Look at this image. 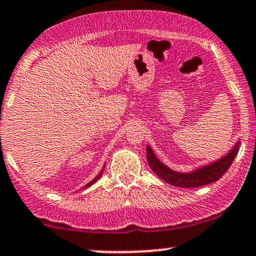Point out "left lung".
<instances>
[{
  "label": "left lung",
  "instance_id": "left-lung-1",
  "mask_svg": "<svg viewBox=\"0 0 256 256\" xmlns=\"http://www.w3.org/2000/svg\"><path fill=\"white\" fill-rule=\"evenodd\" d=\"M240 142L238 140L234 146V148L228 152V155L219 158L216 162L200 167L195 171L188 173L173 171V170L168 168L166 165H164L156 158V155L154 154V152H152V149L149 146H146V160H148V164L152 170V172L158 178L165 180L166 183L179 188H198L214 183L228 171V167L231 166L232 161L234 160L237 152L240 150Z\"/></svg>",
  "mask_w": 256,
  "mask_h": 256
}]
</instances>
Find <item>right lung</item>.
Here are the masks:
<instances>
[{"label":"right lung","instance_id":"right-lung-1","mask_svg":"<svg viewBox=\"0 0 256 256\" xmlns=\"http://www.w3.org/2000/svg\"><path fill=\"white\" fill-rule=\"evenodd\" d=\"M104 170H102V171L101 172H100V174L98 176H96V177L95 178H94L92 179V180H91V182H89V183H88L86 185H85V186L84 188H89V186H91V185H92L94 183H95V182H98V179H100V177H101V176H102V172H104Z\"/></svg>","mask_w":256,"mask_h":256}]
</instances>
